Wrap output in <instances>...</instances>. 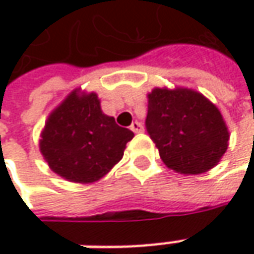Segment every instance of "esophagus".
Masks as SVG:
<instances>
[{
    "mask_svg": "<svg viewBox=\"0 0 254 254\" xmlns=\"http://www.w3.org/2000/svg\"><path fill=\"white\" fill-rule=\"evenodd\" d=\"M130 130L134 132H142L144 131V127H142L141 123L138 122H132L131 126H130Z\"/></svg>",
    "mask_w": 254,
    "mask_h": 254,
    "instance_id": "1",
    "label": "esophagus"
}]
</instances>
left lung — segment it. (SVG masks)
Returning a JSON list of instances; mask_svg holds the SVG:
<instances>
[{"label":"left lung","instance_id":"obj_1","mask_svg":"<svg viewBox=\"0 0 254 254\" xmlns=\"http://www.w3.org/2000/svg\"><path fill=\"white\" fill-rule=\"evenodd\" d=\"M145 127L164 164L180 174L206 172L228 150L229 131L218 107L190 89L155 87Z\"/></svg>","mask_w":254,"mask_h":254}]
</instances>
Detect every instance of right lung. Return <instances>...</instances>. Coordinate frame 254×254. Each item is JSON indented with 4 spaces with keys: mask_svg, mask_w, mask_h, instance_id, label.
<instances>
[{
    "mask_svg": "<svg viewBox=\"0 0 254 254\" xmlns=\"http://www.w3.org/2000/svg\"><path fill=\"white\" fill-rule=\"evenodd\" d=\"M134 132L116 124L100 109L96 93L72 92L49 114L39 148L59 177L90 184L120 161Z\"/></svg>",
    "mask_w": 254,
    "mask_h": 254,
    "instance_id": "1",
    "label": "right lung"
}]
</instances>
